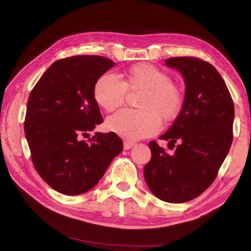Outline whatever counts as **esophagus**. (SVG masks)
<instances>
[{"instance_id":"obj_1","label":"esophagus","mask_w":251,"mask_h":251,"mask_svg":"<svg viewBox=\"0 0 251 251\" xmlns=\"http://www.w3.org/2000/svg\"><path fill=\"white\" fill-rule=\"evenodd\" d=\"M135 146V143L134 142H129V141H125L124 142V150H130L131 147Z\"/></svg>"}]
</instances>
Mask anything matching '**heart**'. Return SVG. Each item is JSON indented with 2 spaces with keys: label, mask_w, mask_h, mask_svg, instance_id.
I'll use <instances>...</instances> for the list:
<instances>
[{
  "label": "heart",
  "mask_w": 251,
  "mask_h": 251,
  "mask_svg": "<svg viewBox=\"0 0 251 251\" xmlns=\"http://www.w3.org/2000/svg\"><path fill=\"white\" fill-rule=\"evenodd\" d=\"M127 91L143 92L138 100L139 110L123 109L106 121V127L121 137L135 141L155 134L160 120L171 122L182 105V92L171 76L148 63L131 66L125 73L124 80L113 74L100 76L94 85L93 95L100 107L106 112L121 107Z\"/></svg>",
  "instance_id": "heart-1"
}]
</instances>
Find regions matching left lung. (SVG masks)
<instances>
[{
  "label": "left lung",
  "mask_w": 251,
  "mask_h": 251,
  "mask_svg": "<svg viewBox=\"0 0 251 251\" xmlns=\"http://www.w3.org/2000/svg\"><path fill=\"white\" fill-rule=\"evenodd\" d=\"M165 65L184 77L185 99L179 115L160 136L168 154L156 142L150 143L151 158L144 177L160 201L179 203L198 197L215 180L230 150L235 107L226 83L209 63L196 57H172Z\"/></svg>",
  "instance_id": "obj_1"
}]
</instances>
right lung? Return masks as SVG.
Listing matches in <instances>:
<instances>
[{
    "instance_id": "obj_1",
    "label": "right lung",
    "mask_w": 251,
    "mask_h": 251,
    "mask_svg": "<svg viewBox=\"0 0 251 251\" xmlns=\"http://www.w3.org/2000/svg\"><path fill=\"white\" fill-rule=\"evenodd\" d=\"M115 66L99 55L54 62L29 94L24 131L39 175L56 192L75 196L97 185L123 151L115 133H95L103 123L93 90L97 78Z\"/></svg>"
}]
</instances>
